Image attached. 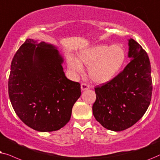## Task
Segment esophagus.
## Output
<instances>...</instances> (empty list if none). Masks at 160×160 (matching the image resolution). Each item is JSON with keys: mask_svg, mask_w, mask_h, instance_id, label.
<instances>
[{"mask_svg": "<svg viewBox=\"0 0 160 160\" xmlns=\"http://www.w3.org/2000/svg\"><path fill=\"white\" fill-rule=\"evenodd\" d=\"M89 87L88 85H87L86 83H82L81 84V90L83 91H86V90H88V89H89Z\"/></svg>", "mask_w": 160, "mask_h": 160, "instance_id": "34e87169", "label": "esophagus"}]
</instances>
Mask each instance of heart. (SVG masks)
<instances>
[{
    "label": "heart",
    "mask_w": 160,
    "mask_h": 160,
    "mask_svg": "<svg viewBox=\"0 0 160 160\" xmlns=\"http://www.w3.org/2000/svg\"><path fill=\"white\" fill-rule=\"evenodd\" d=\"M126 51L121 45L98 44L84 49L78 58L69 55L67 66L74 73H83V66L88 67L89 78L97 84H105L116 78L124 65Z\"/></svg>",
    "instance_id": "heart-1"
}]
</instances>
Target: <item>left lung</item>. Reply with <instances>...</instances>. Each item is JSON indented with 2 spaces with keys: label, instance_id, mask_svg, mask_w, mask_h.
Instances as JSON below:
<instances>
[{
  "label": "left lung",
  "instance_id": "left-lung-1",
  "mask_svg": "<svg viewBox=\"0 0 160 160\" xmlns=\"http://www.w3.org/2000/svg\"><path fill=\"white\" fill-rule=\"evenodd\" d=\"M130 62L113 80L95 88L93 114L102 127L111 131L128 129L146 112L152 94L150 61L146 51L128 39Z\"/></svg>",
  "mask_w": 160,
  "mask_h": 160
}]
</instances>
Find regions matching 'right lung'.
<instances>
[{"label":"right lung","instance_id":"1","mask_svg":"<svg viewBox=\"0 0 160 160\" xmlns=\"http://www.w3.org/2000/svg\"><path fill=\"white\" fill-rule=\"evenodd\" d=\"M63 63L56 46L33 39H26L12 61L11 103L20 120L34 130L52 132L64 127L81 95L80 83L65 76Z\"/></svg>","mask_w":160,"mask_h":160}]
</instances>
